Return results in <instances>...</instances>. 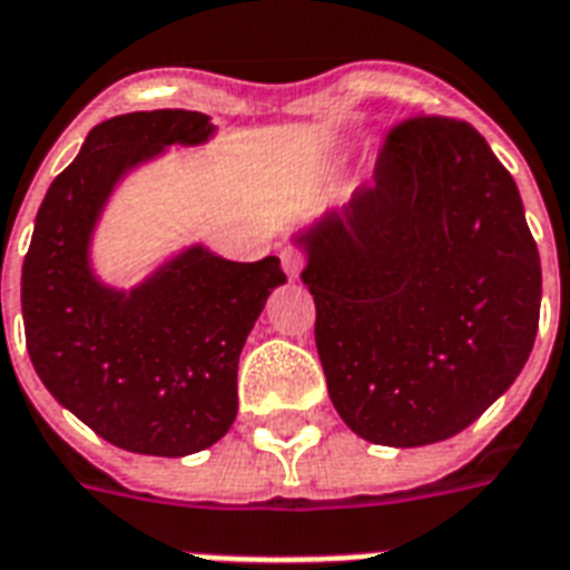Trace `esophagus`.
I'll return each mask as SVG.
<instances>
[{
    "mask_svg": "<svg viewBox=\"0 0 570 570\" xmlns=\"http://www.w3.org/2000/svg\"><path fill=\"white\" fill-rule=\"evenodd\" d=\"M282 258V271H285V276L288 279H297L299 273H303V255L297 253V249H291V246H285L279 253Z\"/></svg>",
    "mask_w": 570,
    "mask_h": 570,
    "instance_id": "obj_1",
    "label": "esophagus"
}]
</instances>
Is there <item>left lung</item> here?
I'll return each instance as SVG.
<instances>
[{
  "label": "left lung",
  "instance_id": "1",
  "mask_svg": "<svg viewBox=\"0 0 570 570\" xmlns=\"http://www.w3.org/2000/svg\"><path fill=\"white\" fill-rule=\"evenodd\" d=\"M294 244L315 345L345 425L413 449L473 425L523 372L541 258L518 184L484 136L413 118L386 136L372 187Z\"/></svg>",
  "mask_w": 570,
  "mask_h": 570
}]
</instances>
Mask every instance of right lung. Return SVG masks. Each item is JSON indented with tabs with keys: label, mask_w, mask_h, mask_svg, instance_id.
Returning <instances> with one entry per match:
<instances>
[{
	"label": "right lung",
	"mask_w": 570,
	"mask_h": 570,
	"mask_svg": "<svg viewBox=\"0 0 570 570\" xmlns=\"http://www.w3.org/2000/svg\"><path fill=\"white\" fill-rule=\"evenodd\" d=\"M216 127L189 109L127 112L97 125L43 196L23 262L26 347L50 395L106 443L184 458L237 416V363L273 288L276 255L228 262L193 244L130 291L100 282L91 240L116 187L171 145Z\"/></svg>",
	"instance_id": "right-lung-1"
}]
</instances>
